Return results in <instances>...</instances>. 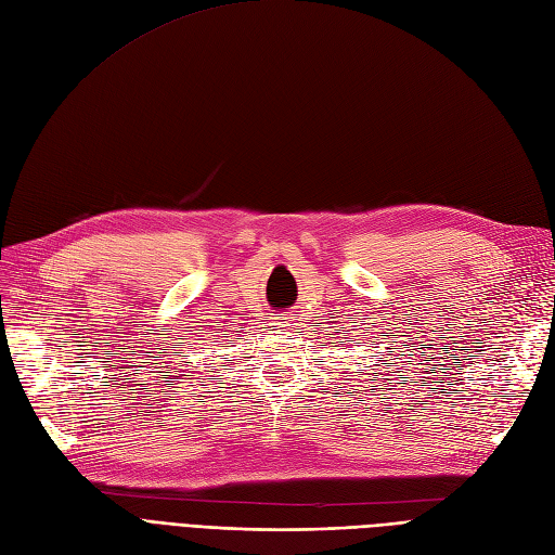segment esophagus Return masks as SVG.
Listing matches in <instances>:
<instances>
[{"label": "esophagus", "instance_id": "1", "mask_svg": "<svg viewBox=\"0 0 555 555\" xmlns=\"http://www.w3.org/2000/svg\"><path fill=\"white\" fill-rule=\"evenodd\" d=\"M292 322H294V319H292V317H284V322H280L278 326H292Z\"/></svg>", "mask_w": 555, "mask_h": 555}]
</instances>
